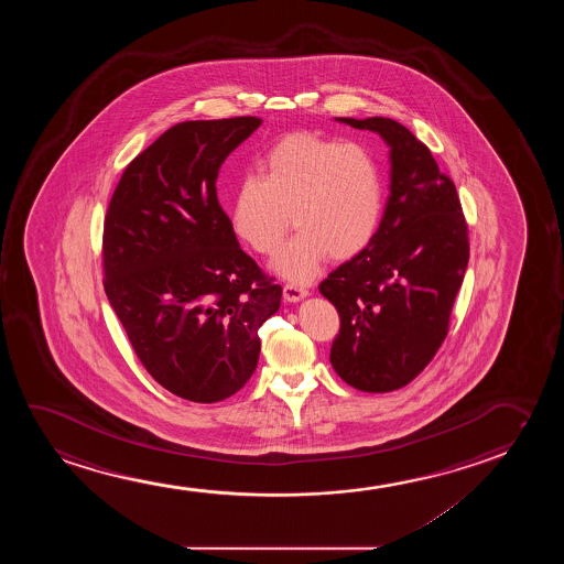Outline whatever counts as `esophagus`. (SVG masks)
I'll list each match as a JSON object with an SVG mask.
<instances>
[{
    "label": "esophagus",
    "mask_w": 564,
    "mask_h": 564,
    "mask_svg": "<svg viewBox=\"0 0 564 564\" xmlns=\"http://www.w3.org/2000/svg\"><path fill=\"white\" fill-rule=\"evenodd\" d=\"M283 296H285V301L289 302H299L304 299V296H308V289L306 286L296 285V283H286L283 286Z\"/></svg>",
    "instance_id": "esophagus-1"
}]
</instances>
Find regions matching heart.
Returning a JSON list of instances; mask_svg holds the SVG:
<instances>
[{"label":"heart","instance_id":"b5f03b06","mask_svg":"<svg viewBox=\"0 0 564 564\" xmlns=\"http://www.w3.org/2000/svg\"><path fill=\"white\" fill-rule=\"evenodd\" d=\"M258 171L235 188L231 227L256 254L271 256L293 217L299 231L273 263L283 278L308 281L325 256L348 260L370 247L386 206L383 173L370 150L293 132L260 158Z\"/></svg>","mask_w":564,"mask_h":564}]
</instances>
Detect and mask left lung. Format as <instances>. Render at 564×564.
Listing matches in <instances>:
<instances>
[{"label": "left lung", "instance_id": "8db88e82", "mask_svg": "<svg viewBox=\"0 0 564 564\" xmlns=\"http://www.w3.org/2000/svg\"><path fill=\"white\" fill-rule=\"evenodd\" d=\"M391 148V194L378 232L319 293L339 312L333 370L366 393L409 386L445 340L470 258L468 225L430 148L387 117H337Z\"/></svg>", "mask_w": 564, "mask_h": 564}]
</instances>
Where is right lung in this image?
Instances as JSON below:
<instances>
[{"label": "right lung", "mask_w": 564, "mask_h": 564, "mask_svg": "<svg viewBox=\"0 0 564 564\" xmlns=\"http://www.w3.org/2000/svg\"><path fill=\"white\" fill-rule=\"evenodd\" d=\"M262 124H173L119 178L104 219V289L148 373L181 399L217 402L252 378L258 329L283 289L245 254L217 173Z\"/></svg>", "instance_id": "right-lung-1"}]
</instances>
